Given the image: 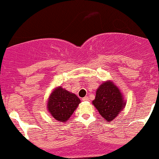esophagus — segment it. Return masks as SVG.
Instances as JSON below:
<instances>
[{"mask_svg":"<svg viewBox=\"0 0 159 159\" xmlns=\"http://www.w3.org/2000/svg\"><path fill=\"white\" fill-rule=\"evenodd\" d=\"M82 100L83 101H88L89 100V99H88V97H84V98H83L82 99Z\"/></svg>","mask_w":159,"mask_h":159,"instance_id":"34e87169","label":"esophagus"}]
</instances>
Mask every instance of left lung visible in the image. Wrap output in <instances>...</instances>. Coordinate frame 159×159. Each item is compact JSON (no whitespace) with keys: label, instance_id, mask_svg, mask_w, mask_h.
Segmentation results:
<instances>
[{"label":"left lung","instance_id":"8db88e82","mask_svg":"<svg viewBox=\"0 0 159 159\" xmlns=\"http://www.w3.org/2000/svg\"><path fill=\"white\" fill-rule=\"evenodd\" d=\"M126 103L123 93L112 80H107L99 85L92 101V104L107 123L113 121L123 111Z\"/></svg>","mask_w":159,"mask_h":159}]
</instances>
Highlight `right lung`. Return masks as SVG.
<instances>
[{"label": "right lung", "instance_id": "obj_1", "mask_svg": "<svg viewBox=\"0 0 159 159\" xmlns=\"http://www.w3.org/2000/svg\"><path fill=\"white\" fill-rule=\"evenodd\" d=\"M80 102V99L75 94L59 86L55 88L49 95L47 110L56 120L65 123Z\"/></svg>", "mask_w": 159, "mask_h": 159}]
</instances>
